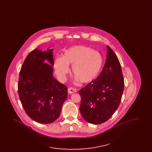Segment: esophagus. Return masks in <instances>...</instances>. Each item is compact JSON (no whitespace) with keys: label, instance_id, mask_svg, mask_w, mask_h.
Listing matches in <instances>:
<instances>
[{"label":"esophagus","instance_id":"34e87169","mask_svg":"<svg viewBox=\"0 0 152 152\" xmlns=\"http://www.w3.org/2000/svg\"><path fill=\"white\" fill-rule=\"evenodd\" d=\"M68 92L69 94H72L76 92V90L73 88H69L68 89Z\"/></svg>","mask_w":152,"mask_h":152}]
</instances>
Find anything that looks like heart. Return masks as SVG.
Listing matches in <instances>:
<instances>
[{
  "label": "heart",
  "instance_id": "heart-1",
  "mask_svg": "<svg viewBox=\"0 0 152 152\" xmlns=\"http://www.w3.org/2000/svg\"><path fill=\"white\" fill-rule=\"evenodd\" d=\"M69 65H72L73 75L84 84L96 79L103 66V58L97 51L85 46H75L65 51L63 58H56L54 69L58 79L64 81L69 72Z\"/></svg>",
  "mask_w": 152,
  "mask_h": 152
}]
</instances>
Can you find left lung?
Listing matches in <instances>:
<instances>
[{"instance_id":"left-lung-1","label":"left lung","mask_w":152,"mask_h":152,"mask_svg":"<svg viewBox=\"0 0 152 152\" xmlns=\"http://www.w3.org/2000/svg\"><path fill=\"white\" fill-rule=\"evenodd\" d=\"M105 64L99 77L81 88L80 111L88 123L100 124L108 120L120 105L124 80L120 61L107 45Z\"/></svg>"}]
</instances>
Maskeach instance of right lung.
<instances>
[{
    "instance_id": "add662e5",
    "label": "right lung",
    "mask_w": 152,
    "mask_h": 152,
    "mask_svg": "<svg viewBox=\"0 0 152 152\" xmlns=\"http://www.w3.org/2000/svg\"><path fill=\"white\" fill-rule=\"evenodd\" d=\"M53 49L31 51L26 58L18 81V94L27 115L37 123L50 124L60 115L68 89L53 76Z\"/></svg>"
}]
</instances>
